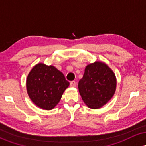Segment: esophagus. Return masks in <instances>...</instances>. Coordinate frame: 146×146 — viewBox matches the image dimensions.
<instances>
[{"instance_id":"esophagus-1","label":"esophagus","mask_w":146,"mask_h":146,"mask_svg":"<svg viewBox=\"0 0 146 146\" xmlns=\"http://www.w3.org/2000/svg\"><path fill=\"white\" fill-rule=\"evenodd\" d=\"M70 86L71 87H75L76 86V82L75 81H72L70 82Z\"/></svg>"}]
</instances>
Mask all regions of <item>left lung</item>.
I'll return each mask as SVG.
<instances>
[{
    "instance_id": "8db88e82",
    "label": "left lung",
    "mask_w": 146,
    "mask_h": 146,
    "mask_svg": "<svg viewBox=\"0 0 146 146\" xmlns=\"http://www.w3.org/2000/svg\"><path fill=\"white\" fill-rule=\"evenodd\" d=\"M116 78L104 63L96 62L85 68L83 78L79 81L80 94L84 103L97 109L107 103L116 89Z\"/></svg>"
}]
</instances>
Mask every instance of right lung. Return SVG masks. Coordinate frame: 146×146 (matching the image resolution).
Masks as SVG:
<instances>
[{
    "label": "right lung",
    "mask_w": 146,
    "mask_h": 146,
    "mask_svg": "<svg viewBox=\"0 0 146 146\" xmlns=\"http://www.w3.org/2000/svg\"><path fill=\"white\" fill-rule=\"evenodd\" d=\"M69 86L62 72L53 66L38 64L30 71L27 89L35 104L44 110H51L58 104L64 91Z\"/></svg>",
    "instance_id": "obj_1"
}]
</instances>
